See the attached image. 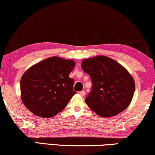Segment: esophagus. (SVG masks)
Wrapping results in <instances>:
<instances>
[{
  "label": "esophagus",
  "mask_w": 155,
  "mask_h": 155,
  "mask_svg": "<svg viewBox=\"0 0 155 155\" xmlns=\"http://www.w3.org/2000/svg\"><path fill=\"white\" fill-rule=\"evenodd\" d=\"M79 94H80V96L84 97V95H85V92H84V90H82V91H81V92H79Z\"/></svg>",
  "instance_id": "34e87169"
}]
</instances>
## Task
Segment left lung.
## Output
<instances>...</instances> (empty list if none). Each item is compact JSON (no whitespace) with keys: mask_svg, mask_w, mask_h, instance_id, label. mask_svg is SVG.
<instances>
[{"mask_svg":"<svg viewBox=\"0 0 155 155\" xmlns=\"http://www.w3.org/2000/svg\"><path fill=\"white\" fill-rule=\"evenodd\" d=\"M82 68L92 80L84 99L101 117H111L124 111L132 100L135 84L128 71L113 59L99 56L82 62Z\"/></svg>","mask_w":155,"mask_h":155,"instance_id":"8db88e82","label":"left lung"}]
</instances>
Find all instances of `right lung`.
<instances>
[{"label":"right lung","mask_w":155,"mask_h":155,"mask_svg":"<svg viewBox=\"0 0 155 155\" xmlns=\"http://www.w3.org/2000/svg\"><path fill=\"white\" fill-rule=\"evenodd\" d=\"M72 60L50 57L31 67L20 80L22 100L34 114L52 117L62 111L76 92L69 75L75 67Z\"/></svg>","instance_id":"1"}]
</instances>
